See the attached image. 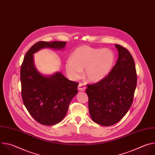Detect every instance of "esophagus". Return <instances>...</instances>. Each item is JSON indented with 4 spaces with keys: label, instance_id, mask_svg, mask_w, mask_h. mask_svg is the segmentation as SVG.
I'll list each match as a JSON object with an SVG mask.
<instances>
[{
    "label": "esophagus",
    "instance_id": "esophagus-1",
    "mask_svg": "<svg viewBox=\"0 0 155 155\" xmlns=\"http://www.w3.org/2000/svg\"><path fill=\"white\" fill-rule=\"evenodd\" d=\"M85 89H86V87L84 86V84L81 83H80L78 86V90L80 91H83L85 90Z\"/></svg>",
    "mask_w": 155,
    "mask_h": 155
}]
</instances>
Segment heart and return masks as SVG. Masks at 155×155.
<instances>
[{"instance_id":"obj_1","label":"heart","mask_w":155,"mask_h":155,"mask_svg":"<svg viewBox=\"0 0 155 155\" xmlns=\"http://www.w3.org/2000/svg\"><path fill=\"white\" fill-rule=\"evenodd\" d=\"M115 61L114 53L110 50L83 46L77 48L72 58L65 62V69L72 79L79 78L84 69V77L91 82L104 79L113 68Z\"/></svg>"}]
</instances>
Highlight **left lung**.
<instances>
[{
    "label": "left lung",
    "mask_w": 155,
    "mask_h": 155,
    "mask_svg": "<svg viewBox=\"0 0 155 155\" xmlns=\"http://www.w3.org/2000/svg\"><path fill=\"white\" fill-rule=\"evenodd\" d=\"M118 51L116 64L102 80L87 84L90 116L95 123L104 126L119 122L128 112L137 86L134 61L129 51L115 44Z\"/></svg>",
    "instance_id": "1"
}]
</instances>
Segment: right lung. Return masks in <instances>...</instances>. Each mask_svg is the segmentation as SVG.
Masks as SVG:
<instances>
[{
    "mask_svg": "<svg viewBox=\"0 0 155 155\" xmlns=\"http://www.w3.org/2000/svg\"><path fill=\"white\" fill-rule=\"evenodd\" d=\"M65 41H40L26 53L20 71L21 96L31 115L39 123L52 126L61 121L69 104L77 94L78 83L66 78L61 73L47 77L35 67L33 54L44 48L62 49Z\"/></svg>",
    "mask_w": 155,
    "mask_h": 155,
    "instance_id": "right-lung-1",
    "label": "right lung"
}]
</instances>
